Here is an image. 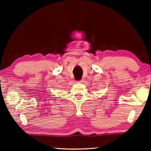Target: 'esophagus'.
<instances>
[{
  "mask_svg": "<svg viewBox=\"0 0 151 151\" xmlns=\"http://www.w3.org/2000/svg\"><path fill=\"white\" fill-rule=\"evenodd\" d=\"M84 81H85V80H84V79H81V80L78 81L77 82H78V83H84Z\"/></svg>",
  "mask_w": 151,
  "mask_h": 151,
  "instance_id": "obj_1",
  "label": "esophagus"
}]
</instances>
